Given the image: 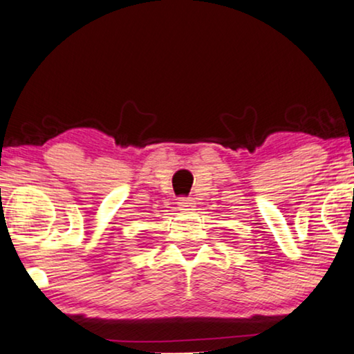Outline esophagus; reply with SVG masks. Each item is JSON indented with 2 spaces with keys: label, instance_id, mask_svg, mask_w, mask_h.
I'll return each mask as SVG.
<instances>
[{
  "label": "esophagus",
  "instance_id": "1",
  "mask_svg": "<svg viewBox=\"0 0 354 354\" xmlns=\"http://www.w3.org/2000/svg\"><path fill=\"white\" fill-rule=\"evenodd\" d=\"M191 198L189 197H181L179 198V202H178V207H179V210H189V207H191Z\"/></svg>",
  "mask_w": 354,
  "mask_h": 354
}]
</instances>
